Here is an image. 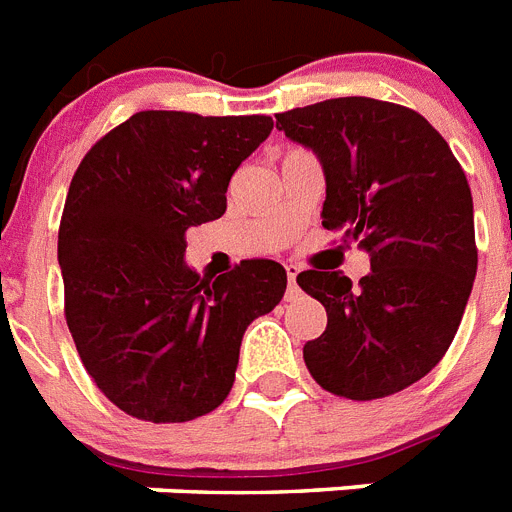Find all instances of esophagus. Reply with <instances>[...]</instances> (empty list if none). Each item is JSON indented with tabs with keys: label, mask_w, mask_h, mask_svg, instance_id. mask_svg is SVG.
<instances>
[{
	"label": "esophagus",
	"mask_w": 512,
	"mask_h": 512,
	"mask_svg": "<svg viewBox=\"0 0 512 512\" xmlns=\"http://www.w3.org/2000/svg\"><path fill=\"white\" fill-rule=\"evenodd\" d=\"M283 268H286V278H289V289L294 291L296 289V276H299V265L286 263V265H283Z\"/></svg>",
	"instance_id": "1"
}]
</instances>
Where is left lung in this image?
Masks as SVG:
<instances>
[{
	"label": "left lung",
	"mask_w": 512,
	"mask_h": 512,
	"mask_svg": "<svg viewBox=\"0 0 512 512\" xmlns=\"http://www.w3.org/2000/svg\"><path fill=\"white\" fill-rule=\"evenodd\" d=\"M325 171L322 226L369 252L359 286L304 270L328 328L304 343L317 385L375 401L422 380L461 325L476 276L474 200L440 132L414 109L349 96L276 114Z\"/></svg>",
	"instance_id": "8db88e82"
}]
</instances>
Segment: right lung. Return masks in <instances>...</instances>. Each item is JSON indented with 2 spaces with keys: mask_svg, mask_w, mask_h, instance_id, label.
Returning a JSON list of instances; mask_svg holds the SVG:
<instances>
[{
  "mask_svg": "<svg viewBox=\"0 0 512 512\" xmlns=\"http://www.w3.org/2000/svg\"><path fill=\"white\" fill-rule=\"evenodd\" d=\"M273 119L137 111L72 176L59 268L83 367L124 414L153 424L218 409L247 325L283 299L286 270L244 260L216 281L184 263L187 229L226 213L234 171Z\"/></svg>",
  "mask_w": 512,
  "mask_h": 512,
  "instance_id": "right-lung-1",
  "label": "right lung"
}]
</instances>
